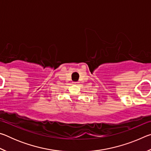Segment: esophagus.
Here are the masks:
<instances>
[{
  "instance_id": "obj_1",
  "label": "esophagus",
  "mask_w": 151,
  "mask_h": 151,
  "mask_svg": "<svg viewBox=\"0 0 151 151\" xmlns=\"http://www.w3.org/2000/svg\"><path fill=\"white\" fill-rule=\"evenodd\" d=\"M73 83L74 84H77L78 83H77V82H73Z\"/></svg>"
}]
</instances>
